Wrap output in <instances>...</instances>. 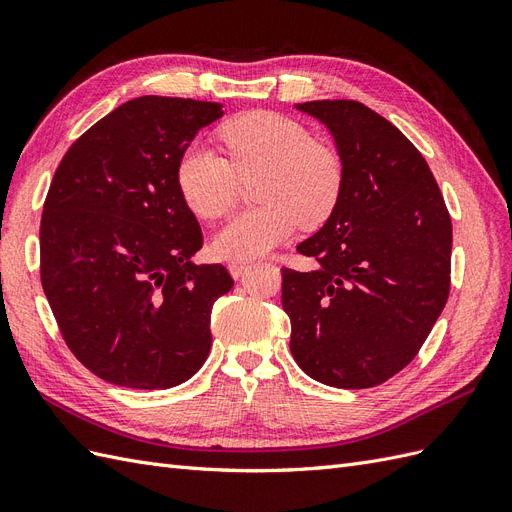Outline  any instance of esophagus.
Here are the masks:
<instances>
[{
  "mask_svg": "<svg viewBox=\"0 0 512 512\" xmlns=\"http://www.w3.org/2000/svg\"><path fill=\"white\" fill-rule=\"evenodd\" d=\"M250 269V265H247V262H241V260H230L228 262V271H230V275L235 277V280H239V277Z\"/></svg>",
  "mask_w": 512,
  "mask_h": 512,
  "instance_id": "1",
  "label": "esophagus"
}]
</instances>
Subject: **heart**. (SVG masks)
Instances as JSON below:
<instances>
[{
    "instance_id": "1",
    "label": "heart",
    "mask_w": 512,
    "mask_h": 512,
    "mask_svg": "<svg viewBox=\"0 0 512 512\" xmlns=\"http://www.w3.org/2000/svg\"><path fill=\"white\" fill-rule=\"evenodd\" d=\"M230 160L205 143L183 149L177 183L190 209L205 220L235 203L239 173L267 168L260 198L265 205L243 209L215 232L213 252L224 260H252L269 254L303 222L318 224L333 211L344 183L337 153L314 143L299 121L256 111L228 121L220 130Z\"/></svg>"
}]
</instances>
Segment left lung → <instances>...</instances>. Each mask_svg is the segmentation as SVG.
Masks as SVG:
<instances>
[{
	"instance_id": "8db88e82",
	"label": "left lung",
	"mask_w": 512,
	"mask_h": 512,
	"mask_svg": "<svg viewBox=\"0 0 512 512\" xmlns=\"http://www.w3.org/2000/svg\"><path fill=\"white\" fill-rule=\"evenodd\" d=\"M333 136L344 183L297 250L312 271L284 269L290 352L335 389H369L421 350L448 299L453 226L431 170L391 121L356 100L294 104Z\"/></svg>"
}]
</instances>
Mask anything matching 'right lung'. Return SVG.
<instances>
[{"label": "right lung", "instance_id": "right-lung-1", "mask_svg": "<svg viewBox=\"0 0 512 512\" xmlns=\"http://www.w3.org/2000/svg\"><path fill=\"white\" fill-rule=\"evenodd\" d=\"M224 104L141 96L76 141L55 170L40 224L42 288L91 374L126 389L190 380L211 350V309L232 288L198 265L196 215L177 183L183 149Z\"/></svg>", "mask_w": 512, "mask_h": 512}]
</instances>
